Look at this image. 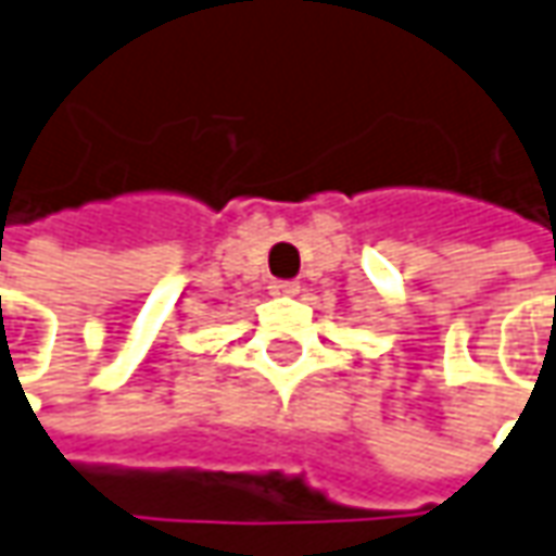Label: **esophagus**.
<instances>
[{"instance_id":"esophagus-1","label":"esophagus","mask_w":556,"mask_h":556,"mask_svg":"<svg viewBox=\"0 0 556 556\" xmlns=\"http://www.w3.org/2000/svg\"><path fill=\"white\" fill-rule=\"evenodd\" d=\"M296 290H300L296 281H271V293H275V296H293Z\"/></svg>"}]
</instances>
